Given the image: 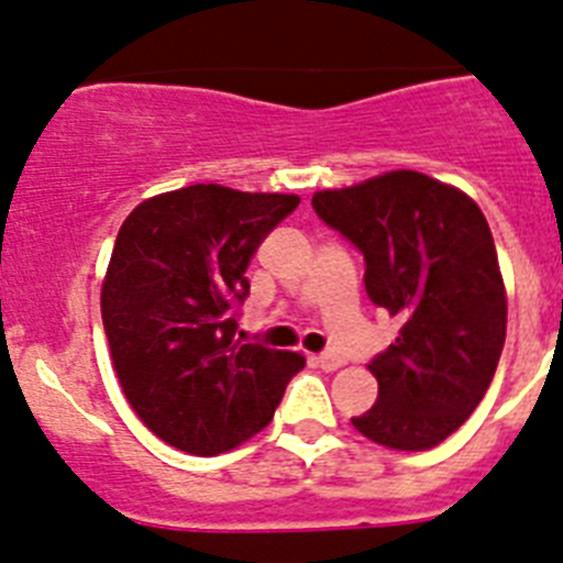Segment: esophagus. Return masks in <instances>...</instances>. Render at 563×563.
<instances>
[{"mask_svg":"<svg viewBox=\"0 0 563 563\" xmlns=\"http://www.w3.org/2000/svg\"><path fill=\"white\" fill-rule=\"evenodd\" d=\"M314 363H317V368H322V371H336V368H342V363H345V360L336 354H320V356H314Z\"/></svg>","mask_w":563,"mask_h":563,"instance_id":"1","label":"esophagus"}]
</instances>
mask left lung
Here are the masks:
<instances>
[{"instance_id": "1", "label": "left lung", "mask_w": 563, "mask_h": 563, "mask_svg": "<svg viewBox=\"0 0 563 563\" xmlns=\"http://www.w3.org/2000/svg\"><path fill=\"white\" fill-rule=\"evenodd\" d=\"M311 207L365 254V291L397 317L371 360L374 408L354 424L390 451H430L485 399L507 334L490 227L471 195L413 169L314 192Z\"/></svg>"}]
</instances>
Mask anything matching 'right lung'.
Here are the masks:
<instances>
[{
    "instance_id": "1",
    "label": "right lung",
    "mask_w": 563,
    "mask_h": 563,
    "mask_svg": "<svg viewBox=\"0 0 563 563\" xmlns=\"http://www.w3.org/2000/svg\"><path fill=\"white\" fill-rule=\"evenodd\" d=\"M297 195L221 184L141 200L121 223L101 283L112 368L141 422L192 456L227 453L266 428L306 365L238 336L246 266Z\"/></svg>"
}]
</instances>
